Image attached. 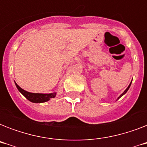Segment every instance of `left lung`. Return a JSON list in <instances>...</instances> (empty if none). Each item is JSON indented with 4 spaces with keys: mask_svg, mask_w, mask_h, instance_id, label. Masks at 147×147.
<instances>
[{
    "mask_svg": "<svg viewBox=\"0 0 147 147\" xmlns=\"http://www.w3.org/2000/svg\"><path fill=\"white\" fill-rule=\"evenodd\" d=\"M130 85H131V82H130V85H129V86H128V87H127V89H126V90H125V91H124V92H123V94H121V96L119 97V98H118V99H119V98H121V96H123V94H125L126 92H127V91H128V89H129V88H130Z\"/></svg>",
    "mask_w": 147,
    "mask_h": 147,
    "instance_id": "1",
    "label": "left lung"
}]
</instances>
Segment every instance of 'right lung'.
<instances>
[{"label": "right lung", "instance_id": "right-lung-1", "mask_svg": "<svg viewBox=\"0 0 147 147\" xmlns=\"http://www.w3.org/2000/svg\"><path fill=\"white\" fill-rule=\"evenodd\" d=\"M16 84V83H15ZM17 89L19 92L24 95L26 99H28L30 101L33 103H42L48 101L50 98H53L55 97L56 93H51V94H38V93H30L22 89L19 85L16 84Z\"/></svg>", "mask_w": 147, "mask_h": 147}]
</instances>
